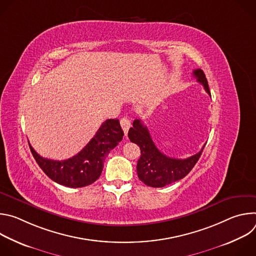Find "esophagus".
Instances as JSON below:
<instances>
[{
    "mask_svg": "<svg viewBox=\"0 0 256 256\" xmlns=\"http://www.w3.org/2000/svg\"><path fill=\"white\" fill-rule=\"evenodd\" d=\"M120 126H122V130H124V134L126 136L128 134V130H130V120L128 118H122V120H120Z\"/></svg>",
    "mask_w": 256,
    "mask_h": 256,
    "instance_id": "34e87169",
    "label": "esophagus"
}]
</instances>
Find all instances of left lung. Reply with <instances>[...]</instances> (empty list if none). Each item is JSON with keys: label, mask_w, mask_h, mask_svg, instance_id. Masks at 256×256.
I'll return each mask as SVG.
<instances>
[{"label": "left lung", "mask_w": 256, "mask_h": 256, "mask_svg": "<svg viewBox=\"0 0 256 256\" xmlns=\"http://www.w3.org/2000/svg\"><path fill=\"white\" fill-rule=\"evenodd\" d=\"M194 77L210 96L204 72L200 68L194 70ZM128 136L130 142L136 144L140 149V157L136 164L138 176L146 186L151 188H163L186 177L198 161L204 148V146L198 153L186 159L167 157L157 149L147 126L140 120L132 122Z\"/></svg>", "instance_id": "left-lung-1"}]
</instances>
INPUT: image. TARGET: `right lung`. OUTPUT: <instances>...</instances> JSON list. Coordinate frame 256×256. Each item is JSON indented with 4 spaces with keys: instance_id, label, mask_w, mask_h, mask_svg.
<instances>
[{
    "instance_id": "add662e5",
    "label": "right lung",
    "mask_w": 256,
    "mask_h": 256,
    "mask_svg": "<svg viewBox=\"0 0 256 256\" xmlns=\"http://www.w3.org/2000/svg\"><path fill=\"white\" fill-rule=\"evenodd\" d=\"M124 134L118 120H106L85 148L62 161L42 158L28 144L35 161L52 180L68 188H83L100 177L106 156L116 147Z\"/></svg>"
}]
</instances>
